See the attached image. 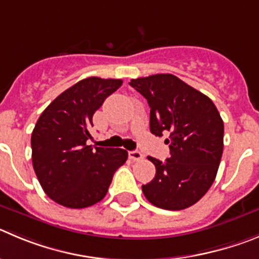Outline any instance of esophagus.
I'll return each mask as SVG.
<instances>
[{
  "mask_svg": "<svg viewBox=\"0 0 259 259\" xmlns=\"http://www.w3.org/2000/svg\"><path fill=\"white\" fill-rule=\"evenodd\" d=\"M129 158L132 159V161H142V159H143V154L139 151H130Z\"/></svg>",
  "mask_w": 259,
  "mask_h": 259,
  "instance_id": "1",
  "label": "esophagus"
}]
</instances>
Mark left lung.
Returning a JSON list of instances; mask_svg holds the SVG:
<instances>
[{"label":"left lung","instance_id":"8db88e82","mask_svg":"<svg viewBox=\"0 0 259 259\" xmlns=\"http://www.w3.org/2000/svg\"><path fill=\"white\" fill-rule=\"evenodd\" d=\"M130 85L151 107L149 127L165 141L171 156L148 157L156 176L142 185L147 199L162 209L180 211L197 203L216 179L224 151V121L206 94L172 74L132 79Z\"/></svg>","mask_w":259,"mask_h":259}]
</instances>
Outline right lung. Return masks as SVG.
Wrapping results in <instances>:
<instances>
[{
  "mask_svg": "<svg viewBox=\"0 0 259 259\" xmlns=\"http://www.w3.org/2000/svg\"><path fill=\"white\" fill-rule=\"evenodd\" d=\"M121 79H83L62 92L31 133V159L46 194L67 208H85L105 198L113 174L127 159L121 148L87 144L94 112Z\"/></svg>",
  "mask_w": 259,
  "mask_h": 259,
  "instance_id": "1",
  "label": "right lung"
}]
</instances>
